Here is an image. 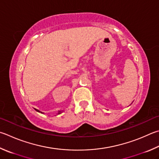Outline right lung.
I'll list each match as a JSON object with an SVG mask.
<instances>
[{
    "instance_id": "obj_1",
    "label": "right lung",
    "mask_w": 159,
    "mask_h": 159,
    "mask_svg": "<svg viewBox=\"0 0 159 159\" xmlns=\"http://www.w3.org/2000/svg\"><path fill=\"white\" fill-rule=\"evenodd\" d=\"M35 110H36V111H37V112H42H42H41V111H39V110H37V109H35ZM61 112H62V111H58V114H60V113H61Z\"/></svg>"
}]
</instances>
